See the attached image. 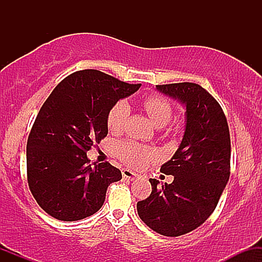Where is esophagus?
Listing matches in <instances>:
<instances>
[{
    "label": "esophagus",
    "instance_id": "obj_1",
    "mask_svg": "<svg viewBox=\"0 0 262 262\" xmlns=\"http://www.w3.org/2000/svg\"><path fill=\"white\" fill-rule=\"evenodd\" d=\"M122 175H123V177H124V179H128V180H134V179H137V177H138L137 173L133 172V171L128 170V169H123L122 170Z\"/></svg>",
    "mask_w": 262,
    "mask_h": 262
}]
</instances>
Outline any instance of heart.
Listing matches in <instances>:
<instances>
[{
	"label": "heart",
	"mask_w": 262,
	"mask_h": 262,
	"mask_svg": "<svg viewBox=\"0 0 262 262\" xmlns=\"http://www.w3.org/2000/svg\"><path fill=\"white\" fill-rule=\"evenodd\" d=\"M143 107L148 113L149 118L158 128H162L167 124L172 114L171 104L160 96L150 95L143 101ZM129 116V106L125 102H117L111 108L107 116V127L112 133H119L124 128ZM116 155L124 164L132 167H143L146 162L155 158V151L149 146L137 143L134 140H123L117 143Z\"/></svg>",
	"instance_id": "heart-1"
}]
</instances>
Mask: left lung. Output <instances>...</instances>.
<instances>
[{
    "instance_id": "1",
    "label": "left lung",
    "mask_w": 262,
    "mask_h": 262,
    "mask_svg": "<svg viewBox=\"0 0 262 262\" xmlns=\"http://www.w3.org/2000/svg\"><path fill=\"white\" fill-rule=\"evenodd\" d=\"M161 93L186 107V129L179 149L161 166L173 181L159 186L137 203L138 214L150 229L180 236L203 224L217 207L230 175V134L221 104L192 82L158 85Z\"/></svg>"
}]
</instances>
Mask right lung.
I'll return each mask as SVG.
<instances>
[{
    "label": "right lung",
    "instance_id": "right-lung-1",
    "mask_svg": "<svg viewBox=\"0 0 262 262\" xmlns=\"http://www.w3.org/2000/svg\"><path fill=\"white\" fill-rule=\"evenodd\" d=\"M140 86L81 70L44 102L27 141V177L33 197L53 218L74 222L95 214L108 186L122 179L110 162L91 166L86 152L107 137L111 108Z\"/></svg>",
    "mask_w": 262,
    "mask_h": 262
}]
</instances>
